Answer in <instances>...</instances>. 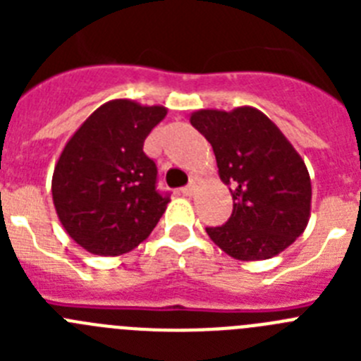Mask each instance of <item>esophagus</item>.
Here are the masks:
<instances>
[{"instance_id":"obj_1","label":"esophagus","mask_w":361,"mask_h":361,"mask_svg":"<svg viewBox=\"0 0 361 361\" xmlns=\"http://www.w3.org/2000/svg\"><path fill=\"white\" fill-rule=\"evenodd\" d=\"M195 184H190V186H186V188H180V193H183L184 197H191L193 195V193H195Z\"/></svg>"}]
</instances>
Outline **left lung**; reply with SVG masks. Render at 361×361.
<instances>
[{
  "label": "left lung",
  "instance_id": "8db88e82",
  "mask_svg": "<svg viewBox=\"0 0 361 361\" xmlns=\"http://www.w3.org/2000/svg\"><path fill=\"white\" fill-rule=\"evenodd\" d=\"M190 123L212 145L233 213L206 228L229 257L253 262L276 257L305 231L311 216V177L300 153L266 114L253 106L231 111L202 108Z\"/></svg>",
  "mask_w": 361,
  "mask_h": 361
}]
</instances>
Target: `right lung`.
I'll list each match as a JSON object with an SVG mask.
<instances>
[{
	"label": "right lung",
	"mask_w": 361,
	"mask_h": 361,
	"mask_svg": "<svg viewBox=\"0 0 361 361\" xmlns=\"http://www.w3.org/2000/svg\"><path fill=\"white\" fill-rule=\"evenodd\" d=\"M166 114L161 104L111 99L63 148L52 175L54 208L68 237L88 253H130L166 212L170 197L157 193V168L142 152Z\"/></svg>",
	"instance_id": "right-lung-1"
}]
</instances>
